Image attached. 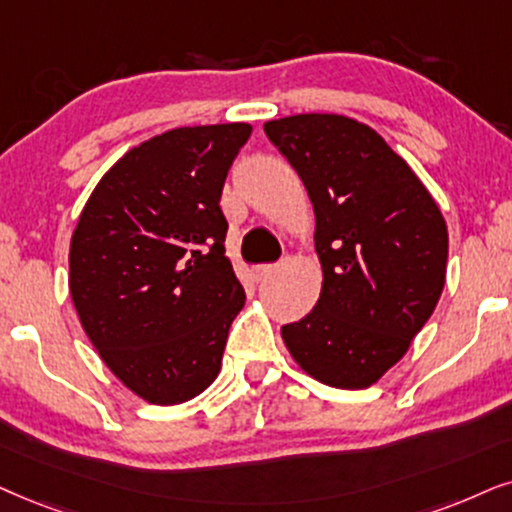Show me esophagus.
Returning <instances> with one entry per match:
<instances>
[{"label":"esophagus","mask_w":512,"mask_h":512,"mask_svg":"<svg viewBox=\"0 0 512 512\" xmlns=\"http://www.w3.org/2000/svg\"><path fill=\"white\" fill-rule=\"evenodd\" d=\"M274 271H276V264H257V267L252 269V274H255L257 281H267Z\"/></svg>","instance_id":"1"}]
</instances>
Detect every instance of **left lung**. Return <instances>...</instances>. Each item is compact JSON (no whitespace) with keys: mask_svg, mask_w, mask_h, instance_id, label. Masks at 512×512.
Instances as JSON below:
<instances>
[{"mask_svg":"<svg viewBox=\"0 0 512 512\" xmlns=\"http://www.w3.org/2000/svg\"><path fill=\"white\" fill-rule=\"evenodd\" d=\"M264 132L314 205L321 295L281 328L304 373L364 390L404 357L435 312L446 278V222L404 158L364 122L307 113Z\"/></svg>","mask_w":512,"mask_h":512,"instance_id":"obj_1","label":"left lung"}]
</instances>
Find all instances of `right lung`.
<instances>
[{"label": "right lung", "mask_w": 512, "mask_h": 512, "mask_svg": "<svg viewBox=\"0 0 512 512\" xmlns=\"http://www.w3.org/2000/svg\"><path fill=\"white\" fill-rule=\"evenodd\" d=\"M245 122L179 127L127 151L70 241V295L106 366L151 404H181L222 368L245 290L219 208Z\"/></svg>", "instance_id": "add662e5"}]
</instances>
